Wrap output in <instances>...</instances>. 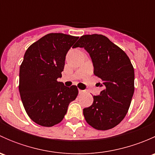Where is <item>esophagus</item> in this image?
Instances as JSON below:
<instances>
[{
    "label": "esophagus",
    "mask_w": 155,
    "mask_h": 155,
    "mask_svg": "<svg viewBox=\"0 0 155 155\" xmlns=\"http://www.w3.org/2000/svg\"><path fill=\"white\" fill-rule=\"evenodd\" d=\"M83 92H84V91L81 90V89H79V94H82L83 93Z\"/></svg>",
    "instance_id": "esophagus-1"
}]
</instances>
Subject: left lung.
Listing matches in <instances>:
<instances>
[{
    "label": "left lung",
    "instance_id": "left-lung-1",
    "mask_svg": "<svg viewBox=\"0 0 155 155\" xmlns=\"http://www.w3.org/2000/svg\"><path fill=\"white\" fill-rule=\"evenodd\" d=\"M84 48L94 65V74L101 79L103 91L94 96L91 107L83 109L87 124L107 130L118 125L126 116L134 92V69L127 54L101 34L83 35L74 48Z\"/></svg>",
    "mask_w": 155,
    "mask_h": 155
}]
</instances>
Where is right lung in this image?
Wrapping results in <instances>:
<instances>
[{"mask_svg": "<svg viewBox=\"0 0 155 155\" xmlns=\"http://www.w3.org/2000/svg\"><path fill=\"white\" fill-rule=\"evenodd\" d=\"M79 37L48 34L26 50L19 70L20 96L29 118L36 124L52 127L63 120L69 104L77 97L76 85L64 86L61 77L65 57Z\"/></svg>", "mask_w": 155, "mask_h": 155, "instance_id": "obj_1", "label": "right lung"}]
</instances>
